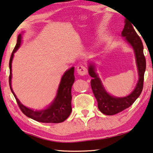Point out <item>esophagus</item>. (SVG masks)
Segmentation results:
<instances>
[{
  "mask_svg": "<svg viewBox=\"0 0 153 153\" xmlns=\"http://www.w3.org/2000/svg\"><path fill=\"white\" fill-rule=\"evenodd\" d=\"M77 72L79 76H85V75H87L88 71L86 67L84 65H78L77 67Z\"/></svg>",
  "mask_w": 153,
  "mask_h": 153,
  "instance_id": "obj_1",
  "label": "esophagus"
}]
</instances>
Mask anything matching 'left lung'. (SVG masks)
Wrapping results in <instances>:
<instances>
[{
  "label": "left lung",
  "instance_id": "left-lung-1",
  "mask_svg": "<svg viewBox=\"0 0 153 153\" xmlns=\"http://www.w3.org/2000/svg\"><path fill=\"white\" fill-rule=\"evenodd\" d=\"M125 22L126 24L121 34L126 38L127 42L131 45L135 52L139 74V80L134 91L126 97H112L105 91L100 79L96 74L94 65H90L88 69L89 75L92 77L90 84L97 100L98 108L103 114L107 115H115L130 107L139 97L143 89L144 76L146 70V59L144 55L143 44L131 24H129L126 20Z\"/></svg>",
  "mask_w": 153,
  "mask_h": 153
}]
</instances>
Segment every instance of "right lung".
Returning a JSON list of instances; mask_svg holds the SVG:
<instances>
[{
	"label": "right lung",
	"mask_w": 153,
	"mask_h": 153,
	"mask_svg": "<svg viewBox=\"0 0 153 153\" xmlns=\"http://www.w3.org/2000/svg\"><path fill=\"white\" fill-rule=\"evenodd\" d=\"M22 42V35L19 34L17 36V44L13 51L11 58L9 61V86L10 88L14 97L16 99L17 105L19 106L22 113L27 117L32 118L35 121L42 123H61L64 121L69 117L71 112V86L73 85L74 77V67H71L70 69L67 70L62 77L60 84H59L57 95L54 102L51 105L45 110L42 111H33L30 108L25 107L15 96L11 88V63L13 58L14 53L16 52L21 45Z\"/></svg>",
	"instance_id": "1"
}]
</instances>
